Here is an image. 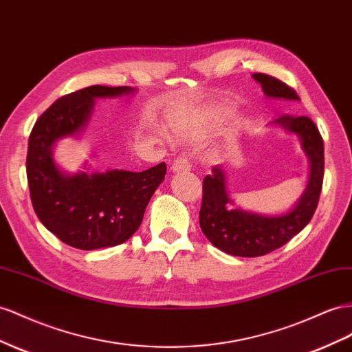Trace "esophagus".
<instances>
[{"label":"esophagus","instance_id":"obj_1","mask_svg":"<svg viewBox=\"0 0 352 352\" xmlns=\"http://www.w3.org/2000/svg\"><path fill=\"white\" fill-rule=\"evenodd\" d=\"M172 170L175 173H180V172H189L191 170V164H189V160L185 155L177 157L173 164H172Z\"/></svg>","mask_w":352,"mask_h":352}]
</instances>
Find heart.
I'll list each match as a JSON object with an SVG mask.
<instances>
[{
  "label": "heart",
  "instance_id": "1",
  "mask_svg": "<svg viewBox=\"0 0 352 352\" xmlns=\"http://www.w3.org/2000/svg\"><path fill=\"white\" fill-rule=\"evenodd\" d=\"M172 127L177 133V135L184 136V138H189V139H198L206 133L203 122H199L198 120L185 118V117L175 118L172 121Z\"/></svg>",
  "mask_w": 352,
  "mask_h": 352
}]
</instances>
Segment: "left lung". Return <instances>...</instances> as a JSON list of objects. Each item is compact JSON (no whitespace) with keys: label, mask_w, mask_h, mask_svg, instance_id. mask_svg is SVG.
<instances>
[{"label":"left lung","mask_w":352,"mask_h":352,"mask_svg":"<svg viewBox=\"0 0 352 352\" xmlns=\"http://www.w3.org/2000/svg\"><path fill=\"white\" fill-rule=\"evenodd\" d=\"M263 93L272 99L299 100L298 93L287 84L267 74H253ZM290 133H296L309 158V179L305 191L287 213L263 216L231 207L226 192V176L221 166L203 179V203L199 226L217 249L241 258H256L278 249L305 228L316 213L324 176V144L314 121L308 117L283 116L274 121Z\"/></svg>","instance_id":"1"}]
</instances>
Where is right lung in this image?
I'll use <instances>...</instances> for the list:
<instances>
[{"mask_svg": "<svg viewBox=\"0 0 352 352\" xmlns=\"http://www.w3.org/2000/svg\"><path fill=\"white\" fill-rule=\"evenodd\" d=\"M133 91L126 85H90L66 94L41 113L30 135L26 176L34 210L47 230L75 249L94 250L127 241L164 180L166 163L140 173L116 168L107 173L66 175L53 161L56 140L82 131L94 99Z\"/></svg>", "mask_w": 352, "mask_h": 352, "instance_id": "add662e5", "label": "right lung"}]
</instances>
